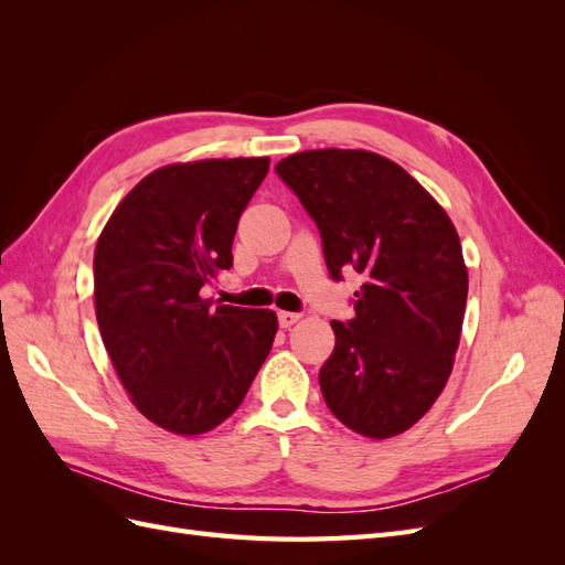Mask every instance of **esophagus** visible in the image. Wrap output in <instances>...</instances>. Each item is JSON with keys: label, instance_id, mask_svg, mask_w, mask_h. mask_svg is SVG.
I'll list each match as a JSON object with an SVG mask.
<instances>
[{"label": "esophagus", "instance_id": "34e87169", "mask_svg": "<svg viewBox=\"0 0 565 565\" xmlns=\"http://www.w3.org/2000/svg\"><path fill=\"white\" fill-rule=\"evenodd\" d=\"M301 316L299 313H292V311H280L278 313V322H280V328H292V324L299 320Z\"/></svg>", "mask_w": 565, "mask_h": 565}]
</instances>
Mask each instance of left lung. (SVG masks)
<instances>
[{
    "instance_id": "8db88e82",
    "label": "left lung",
    "mask_w": 565,
    "mask_h": 565,
    "mask_svg": "<svg viewBox=\"0 0 565 565\" xmlns=\"http://www.w3.org/2000/svg\"><path fill=\"white\" fill-rule=\"evenodd\" d=\"M316 221L332 278L363 273L349 322L332 320L322 398L351 431L391 438L429 413L455 365L469 273L426 188L370 150L322 148L276 164Z\"/></svg>"
}]
</instances>
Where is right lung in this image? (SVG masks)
Returning <instances> with one entry per match:
<instances>
[{
    "label": "right lung",
    "instance_id": "1",
    "mask_svg": "<svg viewBox=\"0 0 565 565\" xmlns=\"http://www.w3.org/2000/svg\"><path fill=\"white\" fill-rule=\"evenodd\" d=\"M268 158L177 162L117 204L94 252L100 337L139 413L177 436L241 407L278 332L268 309L212 306L200 289L233 266V237Z\"/></svg>",
    "mask_w": 565,
    "mask_h": 565
}]
</instances>
